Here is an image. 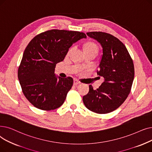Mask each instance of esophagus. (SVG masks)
I'll return each mask as SVG.
<instances>
[{"label":"esophagus","mask_w":152,"mask_h":152,"mask_svg":"<svg viewBox=\"0 0 152 152\" xmlns=\"http://www.w3.org/2000/svg\"><path fill=\"white\" fill-rule=\"evenodd\" d=\"M80 84V82L77 81V80H74V85H77V84Z\"/></svg>","instance_id":"esophagus-1"}]
</instances>
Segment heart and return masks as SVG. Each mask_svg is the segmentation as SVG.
I'll return each instance as SVG.
<instances>
[{"label": "heart", "mask_w": 152, "mask_h": 152, "mask_svg": "<svg viewBox=\"0 0 152 152\" xmlns=\"http://www.w3.org/2000/svg\"><path fill=\"white\" fill-rule=\"evenodd\" d=\"M98 46L93 42H87L83 45V51L84 54H93L95 56L98 52ZM71 52V50L68 51V53Z\"/></svg>", "instance_id": "heart-1"}]
</instances>
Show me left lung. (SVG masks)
<instances>
[{
  "label": "left lung",
  "mask_w": 152,
  "mask_h": 152,
  "mask_svg": "<svg viewBox=\"0 0 152 152\" xmlns=\"http://www.w3.org/2000/svg\"><path fill=\"white\" fill-rule=\"evenodd\" d=\"M86 34L102 47L97 74L104 81L97 89L89 85L83 102L94 113L107 114L119 107L130 93L134 78L133 61L125 46L113 35L101 31Z\"/></svg>",
  "instance_id": "left-lung-1"
}]
</instances>
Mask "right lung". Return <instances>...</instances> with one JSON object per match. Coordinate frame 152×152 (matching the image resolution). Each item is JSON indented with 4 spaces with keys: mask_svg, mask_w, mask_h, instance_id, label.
I'll list each match as a JSON object with an SVG mask.
<instances>
[{
    "mask_svg": "<svg viewBox=\"0 0 152 152\" xmlns=\"http://www.w3.org/2000/svg\"><path fill=\"white\" fill-rule=\"evenodd\" d=\"M86 38L83 32L51 30L30 42L18 68V78L23 93L35 107L51 110L64 103L73 80L56 76V64L64 60L72 44Z\"/></svg>",
    "mask_w": 152,
    "mask_h": 152,
    "instance_id": "1",
    "label": "right lung"
}]
</instances>
